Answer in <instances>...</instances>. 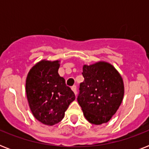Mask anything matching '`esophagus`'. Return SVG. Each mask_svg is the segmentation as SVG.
Listing matches in <instances>:
<instances>
[{"mask_svg":"<svg viewBox=\"0 0 149 149\" xmlns=\"http://www.w3.org/2000/svg\"><path fill=\"white\" fill-rule=\"evenodd\" d=\"M71 88H72V91H73V92H74V93H75V94H76V96H77V86H76V85H73V86H72V87H71Z\"/></svg>","mask_w":149,"mask_h":149,"instance_id":"1","label":"esophagus"}]
</instances>
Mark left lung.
<instances>
[{
    "label": "left lung",
    "instance_id": "8db88e82",
    "mask_svg": "<svg viewBox=\"0 0 149 149\" xmlns=\"http://www.w3.org/2000/svg\"><path fill=\"white\" fill-rule=\"evenodd\" d=\"M84 82L77 97L84 117L93 125L108 122L119 108L125 93L123 79L110 63L99 62L83 67Z\"/></svg>",
    "mask_w": 149,
    "mask_h": 149
}]
</instances>
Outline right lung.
<instances>
[{
	"instance_id": "obj_1",
	"label": "right lung",
	"mask_w": 149,
	"mask_h": 149,
	"mask_svg": "<svg viewBox=\"0 0 149 149\" xmlns=\"http://www.w3.org/2000/svg\"><path fill=\"white\" fill-rule=\"evenodd\" d=\"M59 61L42 60L29 71L26 94L34 117L46 125L63 120L65 111L75 100L72 91L58 73Z\"/></svg>"
}]
</instances>
